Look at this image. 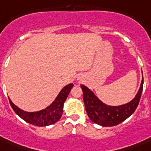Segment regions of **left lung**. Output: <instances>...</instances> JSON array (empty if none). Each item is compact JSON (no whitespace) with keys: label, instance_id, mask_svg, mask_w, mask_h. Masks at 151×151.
I'll use <instances>...</instances> for the list:
<instances>
[{"label":"left lung","instance_id":"obj_1","mask_svg":"<svg viewBox=\"0 0 151 151\" xmlns=\"http://www.w3.org/2000/svg\"><path fill=\"white\" fill-rule=\"evenodd\" d=\"M143 78L137 94L130 102L120 106H109L103 103L92 90L81 85L88 116L92 122L103 127L114 126L122 123L130 117L138 106L143 92Z\"/></svg>","mask_w":151,"mask_h":151}]
</instances>
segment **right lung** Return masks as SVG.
<instances>
[{"label":"right lung","mask_w":151,"mask_h":151,"mask_svg":"<svg viewBox=\"0 0 151 151\" xmlns=\"http://www.w3.org/2000/svg\"><path fill=\"white\" fill-rule=\"evenodd\" d=\"M73 86V85L72 83L66 85L63 88V89L59 92L56 98L50 105L45 109L36 112H27L20 109L12 102L10 98L9 103L15 114L24 120L25 122L36 126H48L55 124L61 118L63 111L64 102L66 101Z\"/></svg>","instance_id":"obj_1"}]
</instances>
